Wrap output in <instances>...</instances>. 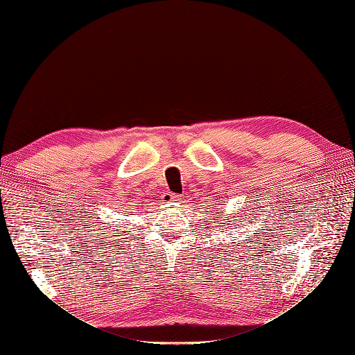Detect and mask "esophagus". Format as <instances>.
Here are the masks:
<instances>
[{"mask_svg":"<svg viewBox=\"0 0 355 355\" xmlns=\"http://www.w3.org/2000/svg\"><path fill=\"white\" fill-rule=\"evenodd\" d=\"M178 198H179L178 194H173V192H167V194H164L163 198H161V201H163L164 204H168V202L178 201Z\"/></svg>","mask_w":355,"mask_h":355,"instance_id":"34e87169","label":"esophagus"}]
</instances>
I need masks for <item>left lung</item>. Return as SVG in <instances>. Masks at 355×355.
Here are the masks:
<instances>
[{
	"label": "left lung",
	"instance_id": "left-lung-1",
	"mask_svg": "<svg viewBox=\"0 0 355 355\" xmlns=\"http://www.w3.org/2000/svg\"><path fill=\"white\" fill-rule=\"evenodd\" d=\"M219 214H222V211H219Z\"/></svg>",
	"mask_w": 355,
	"mask_h": 355
}]
</instances>
